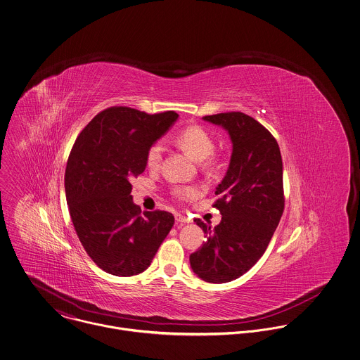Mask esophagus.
<instances>
[{
    "label": "esophagus",
    "instance_id": "obj_1",
    "mask_svg": "<svg viewBox=\"0 0 360 360\" xmlns=\"http://www.w3.org/2000/svg\"><path fill=\"white\" fill-rule=\"evenodd\" d=\"M175 221H176V224L182 225V224H188V222H189V218L185 217V215H182V214H175Z\"/></svg>",
    "mask_w": 360,
    "mask_h": 360
}]
</instances>
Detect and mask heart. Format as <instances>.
<instances>
[{"mask_svg": "<svg viewBox=\"0 0 360 360\" xmlns=\"http://www.w3.org/2000/svg\"><path fill=\"white\" fill-rule=\"evenodd\" d=\"M175 142L196 161H201L204 169H212L217 164V159L212 156L214 152V139L208 131L199 125H189L181 129ZM162 148L160 143H153L146 150V167L156 169L160 167ZM172 195L178 199H195L199 195V189L195 186H176L172 189Z\"/></svg>", "mask_w": 360, "mask_h": 360, "instance_id": "1", "label": "heart"}]
</instances>
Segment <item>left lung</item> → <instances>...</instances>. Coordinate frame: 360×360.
<instances>
[{
	"label": "left lung",
	"instance_id": "obj_1",
	"mask_svg": "<svg viewBox=\"0 0 360 360\" xmlns=\"http://www.w3.org/2000/svg\"><path fill=\"white\" fill-rule=\"evenodd\" d=\"M231 135L233 152L212 204L222 219L211 228L195 222L207 240L193 254V272L208 283L238 279L264 255L284 211L283 162L275 136L258 121L228 112L204 116Z\"/></svg>",
	"mask_w": 360,
	"mask_h": 360
}]
</instances>
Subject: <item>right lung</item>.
<instances>
[{
    "instance_id": "1",
    "label": "right lung",
    "mask_w": 360,
    "mask_h": 360,
    "mask_svg": "<svg viewBox=\"0 0 360 360\" xmlns=\"http://www.w3.org/2000/svg\"><path fill=\"white\" fill-rule=\"evenodd\" d=\"M178 119L127 106L98 113L81 131L65 172L70 218L89 258L115 276L146 271L174 225L167 211L134 204L131 181L146 168V150Z\"/></svg>"
}]
</instances>
